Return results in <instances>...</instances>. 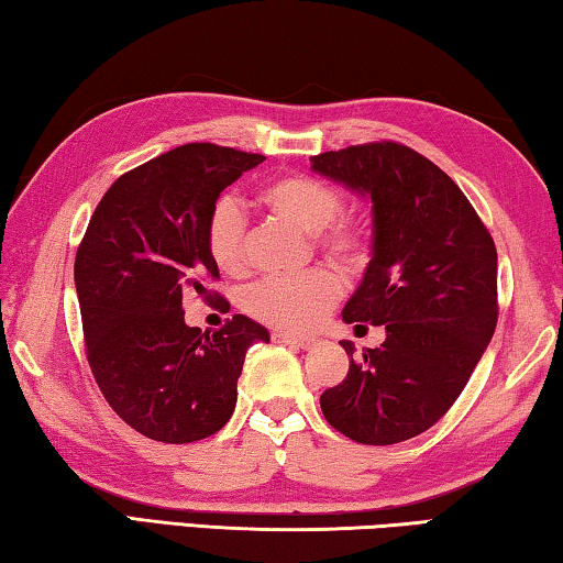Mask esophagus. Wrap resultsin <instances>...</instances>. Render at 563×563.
Returning a JSON list of instances; mask_svg holds the SVG:
<instances>
[{
    "mask_svg": "<svg viewBox=\"0 0 563 563\" xmlns=\"http://www.w3.org/2000/svg\"><path fill=\"white\" fill-rule=\"evenodd\" d=\"M273 340L275 342H283V345H290V347H298V350H308L316 345V338H302V335H290V332H273Z\"/></svg>",
    "mask_w": 563,
    "mask_h": 563,
    "instance_id": "obj_1",
    "label": "esophagus"
}]
</instances>
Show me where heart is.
<instances>
[{"mask_svg": "<svg viewBox=\"0 0 563 563\" xmlns=\"http://www.w3.org/2000/svg\"><path fill=\"white\" fill-rule=\"evenodd\" d=\"M258 203L305 233L330 261L347 271L365 265L369 255V225L355 216H338L342 196L320 178L285 174L258 190ZM206 243L218 268L238 275L245 271V221L233 201H221L206 228ZM340 285L328 271H308L292 278H263L243 295V308L255 320L285 332L312 330L338 300Z\"/></svg>", "mask_w": 563, "mask_h": 563, "instance_id": "heart-1", "label": "heart"}]
</instances>
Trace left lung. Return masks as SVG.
Returning <instances> with one entry per match:
<instances>
[{
	"label": "left lung",
	"instance_id": "8db88e82",
	"mask_svg": "<svg viewBox=\"0 0 563 563\" xmlns=\"http://www.w3.org/2000/svg\"><path fill=\"white\" fill-rule=\"evenodd\" d=\"M312 170L373 201V258L342 310L385 342L352 360L320 397L322 415L360 444H397L442 419L497 328V247L460 186L395 141L312 156Z\"/></svg>",
	"mask_w": 563,
	"mask_h": 563
}]
</instances>
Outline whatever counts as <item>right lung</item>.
I'll use <instances>...</instances> for the list:
<instances>
[{"label":"right lung","mask_w":563,"mask_h":563,"mask_svg":"<svg viewBox=\"0 0 563 563\" xmlns=\"http://www.w3.org/2000/svg\"><path fill=\"white\" fill-rule=\"evenodd\" d=\"M265 156L186 144L113 180L76 251L74 283L93 379L113 412L148 440L198 442L231 419L258 322L233 316L201 332L184 295L213 298L206 228L221 190ZM216 298L221 295L216 292Z\"/></svg>","instance_id":"add662e5"}]
</instances>
